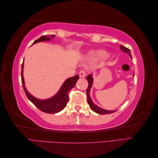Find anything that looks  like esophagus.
Here are the masks:
<instances>
[{"label":"esophagus","instance_id":"34e87169","mask_svg":"<svg viewBox=\"0 0 158 158\" xmlns=\"http://www.w3.org/2000/svg\"><path fill=\"white\" fill-rule=\"evenodd\" d=\"M79 76L80 78H84L85 76V72L84 70H80L79 72Z\"/></svg>","mask_w":158,"mask_h":158}]
</instances>
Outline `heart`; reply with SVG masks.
<instances>
[{
	"instance_id": "heart-1",
	"label": "heart",
	"mask_w": 158,
	"mask_h": 158,
	"mask_svg": "<svg viewBox=\"0 0 158 158\" xmlns=\"http://www.w3.org/2000/svg\"><path fill=\"white\" fill-rule=\"evenodd\" d=\"M109 55V54L107 51H98L93 52H90L89 57L92 59H103L107 58Z\"/></svg>"
}]
</instances>
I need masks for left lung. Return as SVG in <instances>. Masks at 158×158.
Returning a JSON list of instances; mask_svg holds the SVG:
<instances>
[{
    "label": "left lung",
    "instance_id": "left-lung-1",
    "mask_svg": "<svg viewBox=\"0 0 158 158\" xmlns=\"http://www.w3.org/2000/svg\"><path fill=\"white\" fill-rule=\"evenodd\" d=\"M121 51H123V52H125L127 54H128L130 55L131 58L132 59V56H131V51L130 49H128L127 47H124L123 45H121ZM133 76H135V74H133ZM88 82V87L86 91V94H87V97H88V103L89 106V107L91 108V109L93 111L97 113L98 114H110V113H113L114 112L116 111H109V110H106V109H104L103 108H101L98 107L97 105H95L93 102L92 99H91L90 97V95H89V92H90V89L92 87V85H93V82H94V78H93V76L92 74H89L87 78H86Z\"/></svg>",
    "mask_w": 158,
    "mask_h": 158
}]
</instances>
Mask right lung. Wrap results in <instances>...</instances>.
<instances>
[{
    "label": "right lung",
    "mask_w": 158,
    "mask_h": 158,
    "mask_svg": "<svg viewBox=\"0 0 158 158\" xmlns=\"http://www.w3.org/2000/svg\"><path fill=\"white\" fill-rule=\"evenodd\" d=\"M55 35H51V36H41L39 39L35 40L33 44L41 41H49L51 40V38H54ZM24 60V59H23ZM23 62L22 64V83L23 84V88L25 91V93L30 101L35 105V106L40 109L41 111L47 113H56L62 111L66 106V103L69 102V91L74 87V85L79 79V76L76 75L74 77H71L66 79L63 85H61L59 92L53 96L46 99H40L35 98L27 90L25 86L24 78L23 75Z\"/></svg>",
    "instance_id": "obj_1"
}]
</instances>
